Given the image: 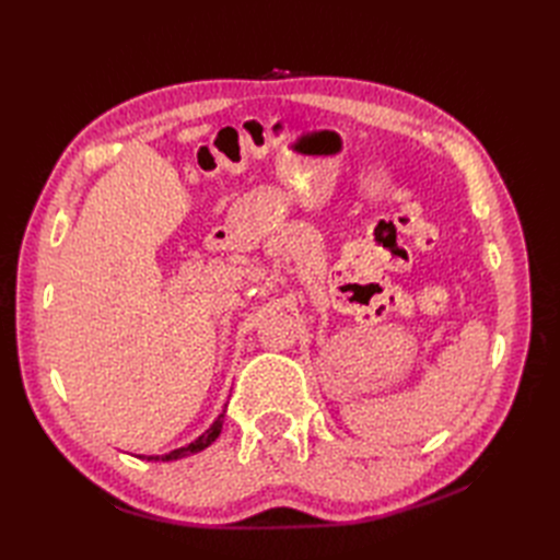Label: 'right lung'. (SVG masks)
Returning a JSON list of instances; mask_svg holds the SVG:
<instances>
[{"mask_svg": "<svg viewBox=\"0 0 560 560\" xmlns=\"http://www.w3.org/2000/svg\"><path fill=\"white\" fill-rule=\"evenodd\" d=\"M222 422H224V413L212 422L210 430L202 432V434L196 439V442H191L189 446L171 451L167 455H151V457H147V460H163V463H167V460H179V457H184V455H191V453H198V451H202V448H208V446L214 442V439L219 436V432H222ZM142 457H144V455H142Z\"/></svg>", "mask_w": 560, "mask_h": 560, "instance_id": "obj_1", "label": "right lung"}]
</instances>
